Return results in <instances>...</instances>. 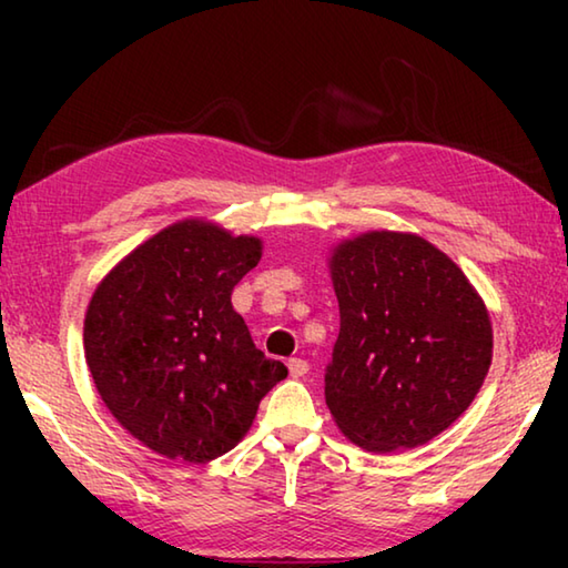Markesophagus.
I'll use <instances>...</instances> for the list:
<instances>
[{
	"label": "esophagus",
	"mask_w": 568,
	"mask_h": 568,
	"mask_svg": "<svg viewBox=\"0 0 568 568\" xmlns=\"http://www.w3.org/2000/svg\"><path fill=\"white\" fill-rule=\"evenodd\" d=\"M287 371H291L293 378H303L307 371H311V365H307V361L303 358H291L287 361Z\"/></svg>",
	"instance_id": "1"
}]
</instances>
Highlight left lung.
<instances>
[{
    "instance_id": "8db88e82",
    "label": "left lung",
    "mask_w": 568,
    "mask_h": 568,
    "mask_svg": "<svg viewBox=\"0 0 568 568\" xmlns=\"http://www.w3.org/2000/svg\"><path fill=\"white\" fill-rule=\"evenodd\" d=\"M341 333L325 403L361 448L406 450L446 430L491 365L486 305L460 267L416 235L368 233L331 261Z\"/></svg>"
}]
</instances>
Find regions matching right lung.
<instances>
[{
    "mask_svg": "<svg viewBox=\"0 0 568 568\" xmlns=\"http://www.w3.org/2000/svg\"><path fill=\"white\" fill-rule=\"evenodd\" d=\"M261 240L178 223L94 291L84 355L104 406L148 448L187 464L227 454L287 368L255 348L230 295Z\"/></svg>",
    "mask_w": 568,
    "mask_h": 568,
    "instance_id": "add662e5",
    "label": "right lung"
}]
</instances>
